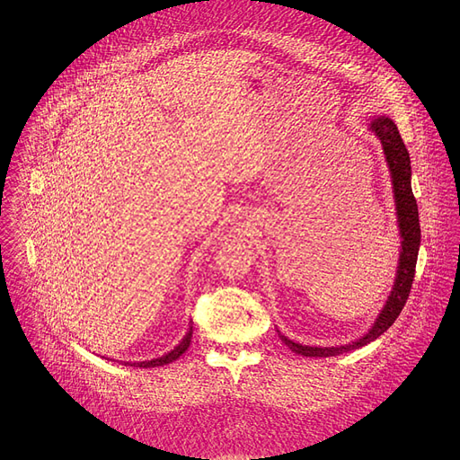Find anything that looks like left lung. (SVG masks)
Here are the masks:
<instances>
[{"instance_id": "obj_1", "label": "left lung", "mask_w": 460, "mask_h": 460, "mask_svg": "<svg viewBox=\"0 0 460 460\" xmlns=\"http://www.w3.org/2000/svg\"><path fill=\"white\" fill-rule=\"evenodd\" d=\"M371 131L379 137L385 156L392 172L394 182V205H396V222L400 229L402 238V250L398 259V269L394 278V289L383 306L381 314L377 315L374 326H372L360 340L343 345V347H306L288 340L285 334L279 331V338L286 347L298 355L304 357H334L345 351L360 349L367 343L379 338L386 329L390 328L400 315L402 308L405 305L414 274H416L417 253L420 244V226H419V212H417L416 198L411 186V156L400 137V132L396 129L394 120L388 117H377L371 122Z\"/></svg>"}]
</instances>
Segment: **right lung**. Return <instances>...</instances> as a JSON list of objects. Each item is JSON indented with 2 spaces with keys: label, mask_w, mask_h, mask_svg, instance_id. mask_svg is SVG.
Returning <instances> with one entry per match:
<instances>
[{
  "label": "right lung",
  "mask_w": 460,
  "mask_h": 460,
  "mask_svg": "<svg viewBox=\"0 0 460 460\" xmlns=\"http://www.w3.org/2000/svg\"><path fill=\"white\" fill-rule=\"evenodd\" d=\"M191 336H193V326H190V331L186 332V336L182 338V341L175 347L174 350H171L169 353L158 357V358H154V360L134 362V364H131V362H124V364H126V366H134V367H158V366L171 364V362H174L175 358H179L184 351L188 350V347H190V343H191Z\"/></svg>",
  "instance_id": "obj_1"
}]
</instances>
